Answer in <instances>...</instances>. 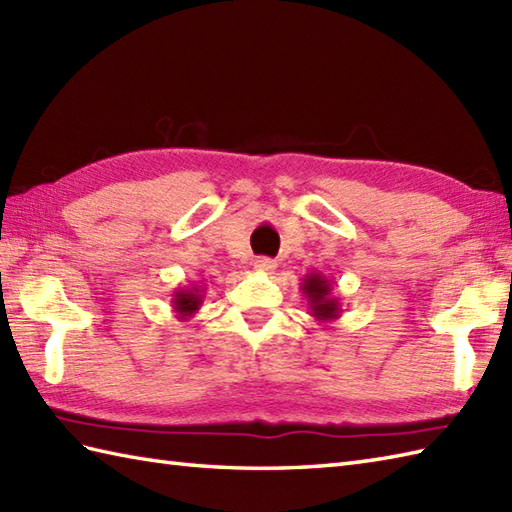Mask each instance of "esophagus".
<instances>
[{
    "label": "esophagus",
    "mask_w": 512,
    "mask_h": 512,
    "mask_svg": "<svg viewBox=\"0 0 512 512\" xmlns=\"http://www.w3.org/2000/svg\"><path fill=\"white\" fill-rule=\"evenodd\" d=\"M253 268L257 270V273H273L275 262H273V259H268V257H257L253 262Z\"/></svg>",
    "instance_id": "34e87169"
}]
</instances>
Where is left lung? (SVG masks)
I'll return each mask as SVG.
<instances>
[{
	"label": "left lung",
	"instance_id": "8db88e82",
	"mask_svg": "<svg viewBox=\"0 0 512 512\" xmlns=\"http://www.w3.org/2000/svg\"><path fill=\"white\" fill-rule=\"evenodd\" d=\"M301 292L308 301L310 317H314V321L325 325L341 319L343 308L339 297L334 295L332 279H328L323 273H317V270H312V273L301 279Z\"/></svg>",
	"mask_w": 512,
	"mask_h": 512
}]
</instances>
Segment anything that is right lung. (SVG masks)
<instances>
[{
    "instance_id": "obj_1",
    "label": "right lung",
    "mask_w": 512,
    "mask_h": 512,
    "mask_svg": "<svg viewBox=\"0 0 512 512\" xmlns=\"http://www.w3.org/2000/svg\"><path fill=\"white\" fill-rule=\"evenodd\" d=\"M204 299V286H182L176 288L171 295V308L176 312V319L189 321L195 312L200 310Z\"/></svg>"
}]
</instances>
